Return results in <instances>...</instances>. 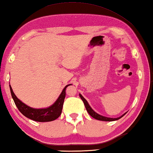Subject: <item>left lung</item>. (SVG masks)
<instances>
[{
    "label": "left lung",
    "mask_w": 153,
    "mask_h": 153,
    "mask_svg": "<svg viewBox=\"0 0 153 153\" xmlns=\"http://www.w3.org/2000/svg\"><path fill=\"white\" fill-rule=\"evenodd\" d=\"M79 97H80L82 100L84 104H85V106L86 107V109H87V112L89 114V115L91 116V117H93L94 119H97L99 120H102V121H114V120H119V119H120V118H122L123 117V116L127 113V112L124 113L122 116H120V117H118V118H109V117H104V116L100 115V114H98V113H96V111L91 108V106L89 105V103H88L87 100H86V99L84 98L80 94H79Z\"/></svg>",
    "instance_id": "obj_1"
}]
</instances>
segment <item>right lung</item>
I'll return each instance as SVG.
<instances>
[{
  "label": "right lung",
  "mask_w": 153,
  "mask_h": 153,
  "mask_svg": "<svg viewBox=\"0 0 153 153\" xmlns=\"http://www.w3.org/2000/svg\"><path fill=\"white\" fill-rule=\"evenodd\" d=\"M69 85H71V84L66 85L64 88L59 97L52 105L46 107V108L39 109L33 108V107L25 105V103H23L22 101H21L16 97L10 85V89L15 105L23 115H24L25 117L28 118L30 119L34 120V121L49 122L57 119L61 115L64 98L66 96V89Z\"/></svg>",
  "instance_id": "right-lung-1"
}]
</instances>
